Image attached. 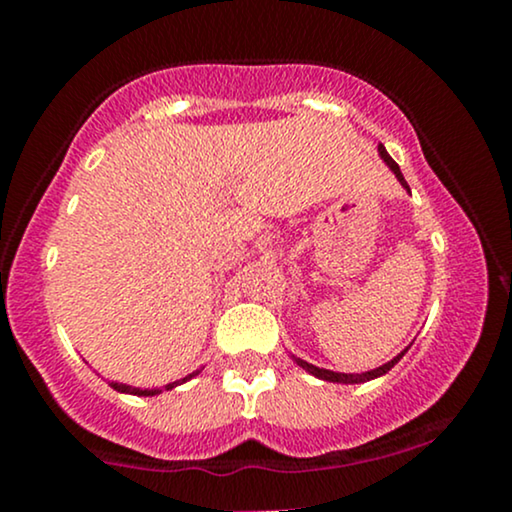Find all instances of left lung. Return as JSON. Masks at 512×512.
<instances>
[{
	"mask_svg": "<svg viewBox=\"0 0 512 512\" xmlns=\"http://www.w3.org/2000/svg\"><path fill=\"white\" fill-rule=\"evenodd\" d=\"M378 151H380V156H383V161L387 163V166H390L392 173H395V178H397L399 182H402V187H407V192H409V185H407V180H404L402 170H399L397 163L392 161V156L387 154L383 144L378 146ZM404 354H407V349H404L402 354H397L395 358H392V361L383 363V366H380V368H373V370H368V373H334V370H327V368H317V366H313V363L303 361V358H296V356H293V361H296L298 366H301V368L308 370L310 375H315V378H320V380H327V383H344V385H354V383H366V380H373V378H380V375H385L387 370H390V368H395V363H397L399 358H402Z\"/></svg>",
	"mask_w": 512,
	"mask_h": 512,
	"instance_id": "obj_1",
	"label": "left lung"
}]
</instances>
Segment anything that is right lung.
<instances>
[{
	"label": "right lung",
	"instance_id": "add662e5",
	"mask_svg": "<svg viewBox=\"0 0 512 512\" xmlns=\"http://www.w3.org/2000/svg\"><path fill=\"white\" fill-rule=\"evenodd\" d=\"M197 373H199V370H197ZM197 373H190V375H187V378L175 380V383H168V385H166V390H173V387H178V385H182V383H187V380L195 378ZM110 387H113V390H117V392H127V395H139V397H154V395H158V392H161V390H139V387L122 385V383H110Z\"/></svg>",
	"mask_w": 512,
	"mask_h": 512
}]
</instances>
